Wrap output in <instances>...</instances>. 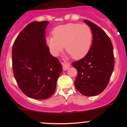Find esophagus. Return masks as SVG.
<instances>
[{
    "instance_id": "34e87169",
    "label": "esophagus",
    "mask_w": 127,
    "mask_h": 127,
    "mask_svg": "<svg viewBox=\"0 0 127 127\" xmlns=\"http://www.w3.org/2000/svg\"><path fill=\"white\" fill-rule=\"evenodd\" d=\"M61 62L63 64V68L64 70H66L70 67V63L66 62L64 60H61Z\"/></svg>"
}]
</instances>
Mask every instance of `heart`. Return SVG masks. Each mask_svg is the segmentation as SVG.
Wrapping results in <instances>:
<instances>
[{
	"label": "heart",
	"instance_id": "heart-1",
	"mask_svg": "<svg viewBox=\"0 0 127 127\" xmlns=\"http://www.w3.org/2000/svg\"><path fill=\"white\" fill-rule=\"evenodd\" d=\"M53 36H48L46 42L52 54L58 56L65 49L74 59L84 57L91 47L93 33L88 26L68 23L57 26L52 31Z\"/></svg>",
	"mask_w": 127,
	"mask_h": 127
}]
</instances>
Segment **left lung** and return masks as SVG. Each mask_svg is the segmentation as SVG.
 Segmentation results:
<instances>
[{"mask_svg": "<svg viewBox=\"0 0 127 127\" xmlns=\"http://www.w3.org/2000/svg\"><path fill=\"white\" fill-rule=\"evenodd\" d=\"M84 22L91 29L93 43L85 57L72 63L78 71L75 85L82 95L95 96L104 91L113 72V48L104 30L93 22L88 20Z\"/></svg>", "mask_w": 127, "mask_h": 127, "instance_id": "8db88e82", "label": "left lung"}]
</instances>
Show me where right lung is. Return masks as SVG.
Listing matches in <instances>:
<instances>
[{
  "label": "right lung",
  "mask_w": 127,
  "mask_h": 127,
  "mask_svg": "<svg viewBox=\"0 0 127 127\" xmlns=\"http://www.w3.org/2000/svg\"><path fill=\"white\" fill-rule=\"evenodd\" d=\"M48 21H33L20 32L12 46V68L21 91L30 98L45 100L54 93L63 70L46 45Z\"/></svg>",
  "instance_id": "1"
}]
</instances>
